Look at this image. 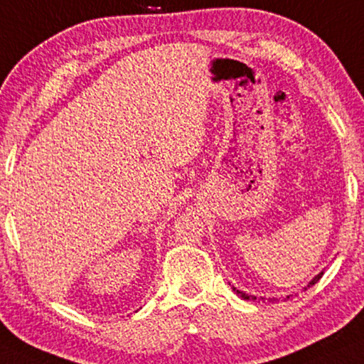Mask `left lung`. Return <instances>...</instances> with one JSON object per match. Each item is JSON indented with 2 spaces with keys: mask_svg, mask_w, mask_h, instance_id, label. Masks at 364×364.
<instances>
[{
  "mask_svg": "<svg viewBox=\"0 0 364 364\" xmlns=\"http://www.w3.org/2000/svg\"><path fill=\"white\" fill-rule=\"evenodd\" d=\"M321 275H323V272L316 274L315 277L311 279L310 282L304 287V290H306V289H309V287L315 285L316 282H318V280L321 279ZM232 290H234L235 294H237V295H239L240 299H242V300H249V301H250V300H259V301H265V300H269V301H277V299H275V296H274V299H265V296H259V299H257V296H254V295H249V294H245V291H240V290H237V289H235V287H232ZM290 296H291V295H287V299H290Z\"/></svg>",
  "mask_w": 364,
  "mask_h": 364,
  "instance_id": "8db88e82",
  "label": "left lung"
}]
</instances>
